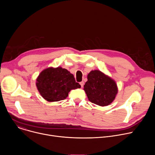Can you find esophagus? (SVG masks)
<instances>
[{"label":"esophagus","instance_id":"34e87169","mask_svg":"<svg viewBox=\"0 0 155 155\" xmlns=\"http://www.w3.org/2000/svg\"><path fill=\"white\" fill-rule=\"evenodd\" d=\"M80 85H81V87H83V85H84V81H81L80 83Z\"/></svg>","mask_w":155,"mask_h":155}]
</instances>
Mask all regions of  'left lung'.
Here are the masks:
<instances>
[{
	"mask_svg": "<svg viewBox=\"0 0 155 155\" xmlns=\"http://www.w3.org/2000/svg\"><path fill=\"white\" fill-rule=\"evenodd\" d=\"M84 90L88 100L100 106H107L111 104L118 93L115 81L97 70L88 74Z\"/></svg>",
	"mask_w": 155,
	"mask_h": 155,
	"instance_id": "1",
	"label": "left lung"
}]
</instances>
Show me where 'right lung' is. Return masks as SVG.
Segmentation results:
<instances>
[{"label":"right lung","instance_id":"add662e5","mask_svg":"<svg viewBox=\"0 0 155 155\" xmlns=\"http://www.w3.org/2000/svg\"><path fill=\"white\" fill-rule=\"evenodd\" d=\"M36 86L41 96L49 102L64 100L71 90L81 87L73 74L59 67L43 71L37 79Z\"/></svg>","mask_w":155,"mask_h":155}]
</instances>
